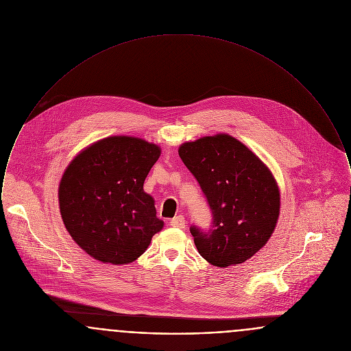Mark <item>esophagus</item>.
Masks as SVG:
<instances>
[{"mask_svg":"<svg viewBox=\"0 0 351 351\" xmlns=\"http://www.w3.org/2000/svg\"><path fill=\"white\" fill-rule=\"evenodd\" d=\"M170 225L173 228H178V229H184L185 225H186V221L184 218V215H176L171 221H170Z\"/></svg>","mask_w":351,"mask_h":351,"instance_id":"1","label":"esophagus"}]
</instances>
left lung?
<instances>
[{
  "instance_id": "obj_1",
  "label": "left lung",
  "mask_w": 351,
  "mask_h": 351,
  "mask_svg": "<svg viewBox=\"0 0 351 351\" xmlns=\"http://www.w3.org/2000/svg\"><path fill=\"white\" fill-rule=\"evenodd\" d=\"M210 208V229L190 228L198 253L218 267L243 263L261 250L280 217V189L269 170L229 134L202 137L180 146Z\"/></svg>"
}]
</instances>
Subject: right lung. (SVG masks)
Listing matches in <instances>:
<instances>
[{
	"label": "right lung",
	"mask_w": 351,
	"mask_h": 351,
	"mask_svg": "<svg viewBox=\"0 0 351 351\" xmlns=\"http://www.w3.org/2000/svg\"><path fill=\"white\" fill-rule=\"evenodd\" d=\"M160 146L114 136L82 150L58 187L60 211L75 243L97 261L125 265L141 257L164 228L143 182Z\"/></svg>",
	"instance_id": "obj_1"
}]
</instances>
